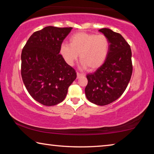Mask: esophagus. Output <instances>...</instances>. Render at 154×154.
<instances>
[{
  "mask_svg": "<svg viewBox=\"0 0 154 154\" xmlns=\"http://www.w3.org/2000/svg\"><path fill=\"white\" fill-rule=\"evenodd\" d=\"M77 77L78 79H79V78H81V77H84V75L82 73H79V72H77Z\"/></svg>",
  "mask_w": 154,
  "mask_h": 154,
  "instance_id": "esophagus-1",
  "label": "esophagus"
}]
</instances>
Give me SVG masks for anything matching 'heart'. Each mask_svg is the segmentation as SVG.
<instances>
[{
  "mask_svg": "<svg viewBox=\"0 0 154 154\" xmlns=\"http://www.w3.org/2000/svg\"><path fill=\"white\" fill-rule=\"evenodd\" d=\"M109 49V42L105 35L78 32L71 36L69 44L62 43L60 50L69 65H73L79 54L82 67L95 70L105 62Z\"/></svg>",
  "mask_w": 154,
  "mask_h": 154,
  "instance_id": "obj_1",
  "label": "heart"
}]
</instances>
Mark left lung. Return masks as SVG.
I'll return each mask as SVG.
<instances>
[{"label": "left lung", "mask_w": 154, "mask_h": 154, "mask_svg": "<svg viewBox=\"0 0 154 154\" xmlns=\"http://www.w3.org/2000/svg\"><path fill=\"white\" fill-rule=\"evenodd\" d=\"M98 31L108 38L109 53L102 66L87 75L85 93L91 103L104 106L116 100L126 89L132 72V51L120 34L109 28Z\"/></svg>", "instance_id": "left-lung-1"}]
</instances>
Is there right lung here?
<instances>
[{"label":"right lung","instance_id":"add662e5","mask_svg":"<svg viewBox=\"0 0 154 154\" xmlns=\"http://www.w3.org/2000/svg\"><path fill=\"white\" fill-rule=\"evenodd\" d=\"M72 28L47 26L34 32L22 49L23 82L30 95L43 105L54 106L62 102L77 77L74 69L59 54Z\"/></svg>","mask_w":154,"mask_h":154}]
</instances>
